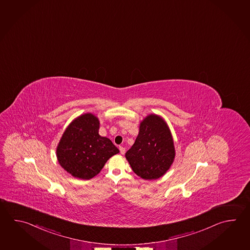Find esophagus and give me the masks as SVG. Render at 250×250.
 <instances>
[{"label": "esophagus", "instance_id": "esophagus-1", "mask_svg": "<svg viewBox=\"0 0 250 250\" xmlns=\"http://www.w3.org/2000/svg\"><path fill=\"white\" fill-rule=\"evenodd\" d=\"M119 150H120V153H121L122 155H124V154L125 153V148L122 147V146H120V147H119Z\"/></svg>", "mask_w": 250, "mask_h": 250}]
</instances>
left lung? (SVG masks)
I'll return each mask as SVG.
<instances>
[{"label": "left lung", "instance_id": "obj_1", "mask_svg": "<svg viewBox=\"0 0 250 250\" xmlns=\"http://www.w3.org/2000/svg\"><path fill=\"white\" fill-rule=\"evenodd\" d=\"M174 154L167 125L161 117L150 115L141 123L135 143L125 153V158L138 176L156 180L168 170Z\"/></svg>", "mask_w": 250, "mask_h": 250}]
</instances>
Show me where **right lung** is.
Listing matches in <instances>:
<instances>
[{
	"instance_id": "1",
	"label": "right lung",
	"mask_w": 250,
	"mask_h": 250,
	"mask_svg": "<svg viewBox=\"0 0 250 250\" xmlns=\"http://www.w3.org/2000/svg\"><path fill=\"white\" fill-rule=\"evenodd\" d=\"M100 123L92 114L77 117L66 128L57 148L59 163L77 178L97 175L107 159L119 152L112 142L99 134Z\"/></svg>"
}]
</instances>
